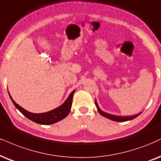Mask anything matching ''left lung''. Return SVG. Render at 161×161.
<instances>
[{
  "label": "left lung",
  "instance_id": "8db88e82",
  "mask_svg": "<svg viewBox=\"0 0 161 161\" xmlns=\"http://www.w3.org/2000/svg\"><path fill=\"white\" fill-rule=\"evenodd\" d=\"M95 103H96V108L98 109V113L100 114L102 116L106 117V118L109 119L110 120H113V121H115V122H126V121H129V120H132L134 119H135L136 117H137L139 115L141 114V113L139 114H136L135 116H115V115H112V114H107V113L104 112V111H102L101 110L100 108H99L98 105V103H97V101L96 100L95 101Z\"/></svg>",
  "mask_w": 161,
  "mask_h": 161
}]
</instances>
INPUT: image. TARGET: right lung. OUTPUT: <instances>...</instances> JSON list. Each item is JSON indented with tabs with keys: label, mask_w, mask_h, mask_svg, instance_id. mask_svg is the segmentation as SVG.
<instances>
[{
	"label": "right lung",
	"mask_w": 161,
	"mask_h": 161,
	"mask_svg": "<svg viewBox=\"0 0 161 161\" xmlns=\"http://www.w3.org/2000/svg\"><path fill=\"white\" fill-rule=\"evenodd\" d=\"M75 90H73L69 95V96L67 98L65 102L63 103L62 105L58 107L56 109L48 111L46 113H42V114H33V113H31L29 111L26 110L25 109L21 108L19 104L15 102V101L12 98L10 94L9 93V96L10 97L12 102L15 105V107L19 110L20 112L24 116L29 119L30 120L33 121L37 124L40 125H51L54 124L59 121L63 119L68 116L69 112H70L71 104H72V98L73 95L75 93Z\"/></svg>",
	"instance_id": "1"
}]
</instances>
